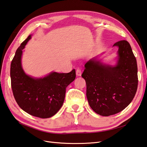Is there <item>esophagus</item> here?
I'll list each match as a JSON object with an SVG mask.
<instances>
[{
    "instance_id": "1",
    "label": "esophagus",
    "mask_w": 147,
    "mask_h": 147,
    "mask_svg": "<svg viewBox=\"0 0 147 147\" xmlns=\"http://www.w3.org/2000/svg\"><path fill=\"white\" fill-rule=\"evenodd\" d=\"M81 74H82V70H81L80 68L78 67V68H77V69L76 70V75L77 76H80Z\"/></svg>"
}]
</instances>
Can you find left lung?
Instances as JSON below:
<instances>
[{"label": "left lung", "instance_id": "8db88e82", "mask_svg": "<svg viewBox=\"0 0 147 147\" xmlns=\"http://www.w3.org/2000/svg\"><path fill=\"white\" fill-rule=\"evenodd\" d=\"M119 60L114 67L94 59L85 63L82 77L87 85V98L95 113L110 116L122 111L134 99L138 87L137 60L129 43L120 40Z\"/></svg>", "mask_w": 147, "mask_h": 147}]
</instances>
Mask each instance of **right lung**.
Instances as JSON below:
<instances>
[{
    "instance_id": "obj_1",
    "label": "right lung",
    "mask_w": 147,
    "mask_h": 147,
    "mask_svg": "<svg viewBox=\"0 0 147 147\" xmlns=\"http://www.w3.org/2000/svg\"><path fill=\"white\" fill-rule=\"evenodd\" d=\"M30 35L16 51L10 65L11 87L17 104L30 115L41 119L53 116L61 108L66 88L76 78V70L52 72L44 78H34L25 74L21 65L22 50Z\"/></svg>"
}]
</instances>
